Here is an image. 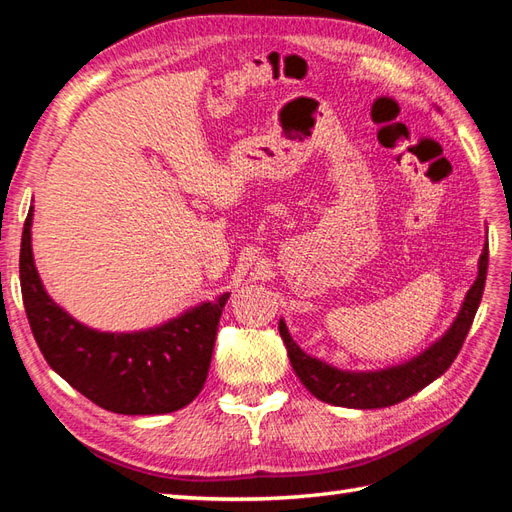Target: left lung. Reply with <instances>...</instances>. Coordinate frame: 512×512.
I'll return each instance as SVG.
<instances>
[{"label":"left lung","mask_w":512,"mask_h":512,"mask_svg":"<svg viewBox=\"0 0 512 512\" xmlns=\"http://www.w3.org/2000/svg\"><path fill=\"white\" fill-rule=\"evenodd\" d=\"M486 269H488V243L482 249L480 263H478V278L471 285L462 300L460 311L456 320L442 333L434 344L427 346L416 357L407 359L396 366L379 368V370H342L317 359L309 352H304L298 344L293 342L285 320L280 317L278 331L282 342L287 346L289 361L298 374V379L304 383L317 399L339 407H355V410H377V407H390L405 401L407 396L420 392L436 381L440 374H445L447 368L458 357L462 348L464 337H467L469 328L473 324L475 311H478L484 282H486Z\"/></svg>","instance_id":"8db88e82"}]
</instances>
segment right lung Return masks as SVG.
<instances>
[{
  "instance_id": "1",
  "label": "right lung",
  "mask_w": 512,
  "mask_h": 512,
  "mask_svg": "<svg viewBox=\"0 0 512 512\" xmlns=\"http://www.w3.org/2000/svg\"><path fill=\"white\" fill-rule=\"evenodd\" d=\"M32 217L21 234L19 278L32 335L50 368L113 414H170L197 399L230 293L199 302L140 331H98L78 322L45 291L32 254Z\"/></svg>"
}]
</instances>
